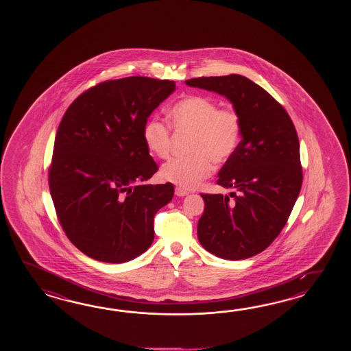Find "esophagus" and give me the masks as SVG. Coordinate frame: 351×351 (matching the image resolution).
Returning <instances> with one entry per match:
<instances>
[{
	"mask_svg": "<svg viewBox=\"0 0 351 351\" xmlns=\"http://www.w3.org/2000/svg\"><path fill=\"white\" fill-rule=\"evenodd\" d=\"M174 193H176V195H178V197H184V195H188L189 192L186 191V189H183V188H180V186H177L176 191H174Z\"/></svg>",
	"mask_w": 351,
	"mask_h": 351,
	"instance_id": "obj_1",
	"label": "esophagus"
}]
</instances>
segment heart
Segmentation results:
<instances>
[{
  "label": "heart",
  "mask_w": 351,
  "mask_h": 351,
  "mask_svg": "<svg viewBox=\"0 0 351 351\" xmlns=\"http://www.w3.org/2000/svg\"><path fill=\"white\" fill-rule=\"evenodd\" d=\"M169 118L179 130L193 132L189 143L192 156L165 163L162 178L186 191L201 184L213 171V162H227L239 148L241 119L232 109H219L213 99L203 95L183 97L169 109ZM147 149L165 159L171 148V127L163 120L149 118L142 130Z\"/></svg>",
  "instance_id": "b5f03b06"
}]
</instances>
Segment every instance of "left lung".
I'll use <instances>...</instances> for the list:
<instances>
[{
  "mask_svg": "<svg viewBox=\"0 0 351 351\" xmlns=\"http://www.w3.org/2000/svg\"><path fill=\"white\" fill-rule=\"evenodd\" d=\"M186 84L226 97L241 119L242 141L217 180L237 194H201L204 212L197 233L210 254L245 260L274 242L298 199L302 168L296 129L284 108L242 75L195 77Z\"/></svg>",
  "mask_w": 351,
  "mask_h": 351,
  "instance_id": "8db88e82",
  "label": "left lung"
}]
</instances>
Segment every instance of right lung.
Returning <instances> with one entry per match:
<instances>
[{"mask_svg": "<svg viewBox=\"0 0 351 351\" xmlns=\"http://www.w3.org/2000/svg\"><path fill=\"white\" fill-rule=\"evenodd\" d=\"M176 82L129 76L82 93L60 123L49 172L62 230L82 254L123 263L154 239V216L174 186L145 184L158 167L143 141L150 114Z\"/></svg>", "mask_w": 351, "mask_h": 351, "instance_id": "obj_1", "label": "right lung"}]
</instances>
